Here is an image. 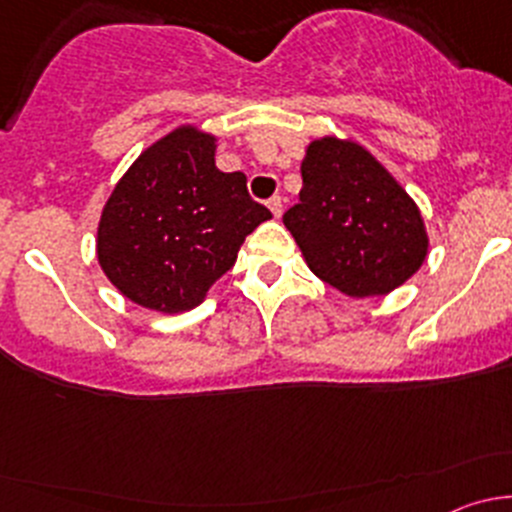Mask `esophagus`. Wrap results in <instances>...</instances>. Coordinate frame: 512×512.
<instances>
[{"label":"esophagus","mask_w":512,"mask_h":512,"mask_svg":"<svg viewBox=\"0 0 512 512\" xmlns=\"http://www.w3.org/2000/svg\"><path fill=\"white\" fill-rule=\"evenodd\" d=\"M267 208L272 210V215H275V218H280V215H282V198H280V195H275V198L267 200Z\"/></svg>","instance_id":"1"}]
</instances>
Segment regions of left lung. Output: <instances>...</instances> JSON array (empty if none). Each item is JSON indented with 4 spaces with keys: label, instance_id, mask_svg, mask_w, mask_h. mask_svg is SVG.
<instances>
[{
    "label": "left lung",
    "instance_id": "1",
    "mask_svg": "<svg viewBox=\"0 0 512 512\" xmlns=\"http://www.w3.org/2000/svg\"><path fill=\"white\" fill-rule=\"evenodd\" d=\"M282 220L309 270L347 297L389 294L416 275L428 255L414 198L349 138L309 143L299 203Z\"/></svg>",
    "mask_w": 512,
    "mask_h": 512
}]
</instances>
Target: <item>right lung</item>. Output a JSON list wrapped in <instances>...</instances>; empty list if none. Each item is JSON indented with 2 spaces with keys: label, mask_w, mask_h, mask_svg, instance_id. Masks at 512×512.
Segmentation results:
<instances>
[{
  "label": "right lung",
  "mask_w": 512,
  "mask_h": 512,
  "mask_svg": "<svg viewBox=\"0 0 512 512\" xmlns=\"http://www.w3.org/2000/svg\"><path fill=\"white\" fill-rule=\"evenodd\" d=\"M218 138L178 126L123 173L98 220L103 275L131 302L188 312L235 265L240 245L272 218L245 173L215 165Z\"/></svg>",
  "instance_id": "1"
}]
</instances>
